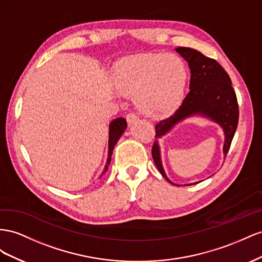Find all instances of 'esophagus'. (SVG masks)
Instances as JSON below:
<instances>
[{
    "mask_svg": "<svg viewBox=\"0 0 262 262\" xmlns=\"http://www.w3.org/2000/svg\"><path fill=\"white\" fill-rule=\"evenodd\" d=\"M126 121L129 125H133L138 121V117H137V115H135L134 113H128L126 115Z\"/></svg>",
    "mask_w": 262,
    "mask_h": 262,
    "instance_id": "obj_1",
    "label": "esophagus"
}]
</instances>
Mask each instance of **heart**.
<instances>
[{
  "instance_id": "obj_1",
  "label": "heart",
  "mask_w": 262,
  "mask_h": 262,
  "mask_svg": "<svg viewBox=\"0 0 262 262\" xmlns=\"http://www.w3.org/2000/svg\"><path fill=\"white\" fill-rule=\"evenodd\" d=\"M112 80L119 93L133 96L141 114L159 118L171 114L181 104L188 69L177 55L148 52L118 61Z\"/></svg>"
}]
</instances>
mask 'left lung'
Wrapping results in <instances>:
<instances>
[{
	"label": "left lung",
	"mask_w": 262,
	"mask_h": 262,
	"mask_svg": "<svg viewBox=\"0 0 262 262\" xmlns=\"http://www.w3.org/2000/svg\"><path fill=\"white\" fill-rule=\"evenodd\" d=\"M176 51L188 62L191 71L190 91L182 104L172 115L159 121L155 126L157 138L151 155L161 176L171 184L161 162V152L158 139L168 134L173 127L184 119L201 116L219 124L225 135L223 152L226 157L231 140L238 125L239 110L236 93L231 86L230 78L223 67L212 58L189 47H178ZM191 184H196L191 183Z\"/></svg>",
	"instance_id": "1"
}]
</instances>
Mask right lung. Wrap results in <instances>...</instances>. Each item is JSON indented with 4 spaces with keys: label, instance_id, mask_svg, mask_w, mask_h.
Instances as JSON below:
<instances>
[{
    "label": "right lung",
    "instance_id": "1",
    "mask_svg": "<svg viewBox=\"0 0 262 262\" xmlns=\"http://www.w3.org/2000/svg\"><path fill=\"white\" fill-rule=\"evenodd\" d=\"M126 127H127V122H126V119L123 117L115 118L111 122L110 128H108V155H107L105 168H104L101 177L106 172V170L110 166L111 159H112V154H113V150H114V146L116 145L118 139L121 138V136L123 135V133L125 132Z\"/></svg>",
    "mask_w": 262,
    "mask_h": 262
}]
</instances>
